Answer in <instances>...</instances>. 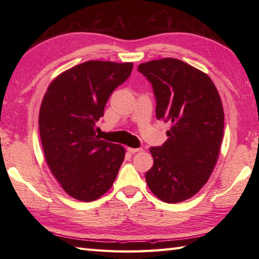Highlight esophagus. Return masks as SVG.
Instances as JSON below:
<instances>
[{"label": "esophagus", "mask_w": 259, "mask_h": 259, "mask_svg": "<svg viewBox=\"0 0 259 259\" xmlns=\"http://www.w3.org/2000/svg\"><path fill=\"white\" fill-rule=\"evenodd\" d=\"M128 150L130 153H136V152H139L142 150V148H128Z\"/></svg>", "instance_id": "esophagus-1"}]
</instances>
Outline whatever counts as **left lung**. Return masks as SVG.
Returning a JSON list of instances; mask_svg holds the SVG:
<instances>
[{"instance_id": "8db88e82", "label": "left lung", "mask_w": 259, "mask_h": 259, "mask_svg": "<svg viewBox=\"0 0 259 259\" xmlns=\"http://www.w3.org/2000/svg\"><path fill=\"white\" fill-rule=\"evenodd\" d=\"M138 71L155 93L156 115L171 123L168 139L151 147L153 166L146 181L159 199L176 203L195 196L217 162L224 136V109L213 82L181 60L141 63Z\"/></svg>"}]
</instances>
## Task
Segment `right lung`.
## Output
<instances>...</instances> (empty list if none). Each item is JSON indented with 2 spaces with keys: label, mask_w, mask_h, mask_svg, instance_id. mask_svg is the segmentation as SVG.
Returning a JSON list of instances; mask_svg holds the SVG:
<instances>
[{
  "label": "right lung",
  "mask_w": 259,
  "mask_h": 259,
  "mask_svg": "<svg viewBox=\"0 0 259 259\" xmlns=\"http://www.w3.org/2000/svg\"><path fill=\"white\" fill-rule=\"evenodd\" d=\"M134 63L87 61L64 71L49 85L38 113L46 160L62 189L93 201L111 188L122 163V146L100 140L96 122Z\"/></svg>",
  "instance_id": "obj_1"
}]
</instances>
